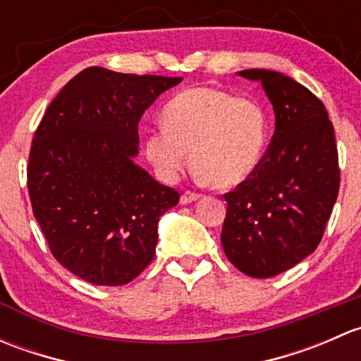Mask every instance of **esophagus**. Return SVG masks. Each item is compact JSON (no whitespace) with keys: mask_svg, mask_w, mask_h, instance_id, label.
Segmentation results:
<instances>
[{"mask_svg":"<svg viewBox=\"0 0 361 361\" xmlns=\"http://www.w3.org/2000/svg\"><path fill=\"white\" fill-rule=\"evenodd\" d=\"M201 197H202V195L197 194V192L187 190V192H183V194H181L180 202H181V204H190V202L197 201V199H201Z\"/></svg>","mask_w":361,"mask_h":361,"instance_id":"34e87169","label":"esophagus"}]
</instances>
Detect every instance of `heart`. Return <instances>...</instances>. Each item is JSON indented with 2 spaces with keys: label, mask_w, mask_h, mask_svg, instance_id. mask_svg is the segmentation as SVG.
Segmentation results:
<instances>
[{
  "label": "heart",
  "mask_w": 361,
  "mask_h": 361,
  "mask_svg": "<svg viewBox=\"0 0 361 361\" xmlns=\"http://www.w3.org/2000/svg\"><path fill=\"white\" fill-rule=\"evenodd\" d=\"M164 127L145 134L148 162L166 183L187 167L188 150L199 174L220 188L243 183L257 167L265 145V116L248 97L211 87L176 94L162 111Z\"/></svg>",
  "instance_id": "1"
}]
</instances>
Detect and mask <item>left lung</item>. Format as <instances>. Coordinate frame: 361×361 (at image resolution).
Listing matches in <instances>:
<instances>
[{
	"label": "left lung",
	"instance_id": "obj_1",
	"mask_svg": "<svg viewBox=\"0 0 361 361\" xmlns=\"http://www.w3.org/2000/svg\"><path fill=\"white\" fill-rule=\"evenodd\" d=\"M271 99L276 130L253 173L225 194L221 246L251 278L288 271L318 248L337 201L341 169L325 104L283 73L245 69Z\"/></svg>",
	"mask_w": 361,
	"mask_h": 361
}]
</instances>
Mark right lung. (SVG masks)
Listing matches in <instances>:
<instances>
[{
  "instance_id": "right-lung-1",
  "label": "right lung",
  "mask_w": 361,
  "mask_h": 361,
  "mask_svg": "<svg viewBox=\"0 0 361 361\" xmlns=\"http://www.w3.org/2000/svg\"><path fill=\"white\" fill-rule=\"evenodd\" d=\"M181 80L87 68L49 104L32 136V214L54 258L92 285L137 278L154 260L159 218L180 201L133 159L145 110Z\"/></svg>"
}]
</instances>
